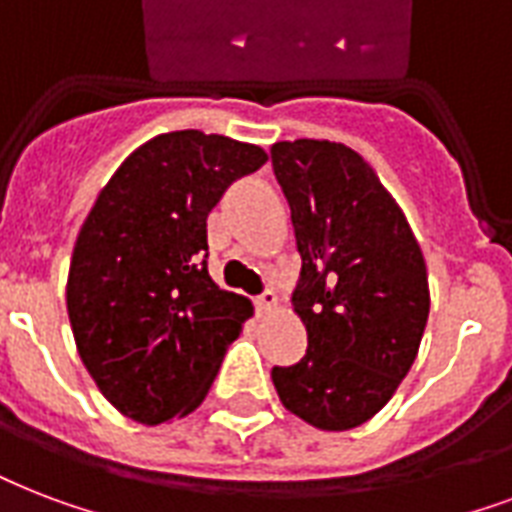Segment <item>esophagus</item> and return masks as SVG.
Here are the masks:
<instances>
[{"mask_svg": "<svg viewBox=\"0 0 512 512\" xmlns=\"http://www.w3.org/2000/svg\"><path fill=\"white\" fill-rule=\"evenodd\" d=\"M276 303H279V298H276V292H273V290H265L263 295H257V298H255L257 311H263V314L273 311V308H276Z\"/></svg>", "mask_w": 512, "mask_h": 512, "instance_id": "obj_1", "label": "esophagus"}]
</instances>
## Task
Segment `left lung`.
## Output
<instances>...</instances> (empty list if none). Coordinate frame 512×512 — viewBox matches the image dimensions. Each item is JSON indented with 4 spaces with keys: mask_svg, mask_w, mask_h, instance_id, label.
Instances as JSON below:
<instances>
[{
    "mask_svg": "<svg viewBox=\"0 0 512 512\" xmlns=\"http://www.w3.org/2000/svg\"><path fill=\"white\" fill-rule=\"evenodd\" d=\"M303 257L292 308L306 357L273 368L279 400L327 432L354 429L408 376L429 317L427 265L403 209L360 152L327 139L271 147Z\"/></svg>",
    "mask_w": 512,
    "mask_h": 512,
    "instance_id": "obj_1",
    "label": "left lung"
}]
</instances>
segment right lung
<instances>
[{
	"label": "right lung",
	"mask_w": 512,
	"mask_h": 512,
	"mask_svg": "<svg viewBox=\"0 0 512 512\" xmlns=\"http://www.w3.org/2000/svg\"><path fill=\"white\" fill-rule=\"evenodd\" d=\"M263 147L171 131L120 163L85 217L66 279L74 343L99 392L139 424L204 403L252 300L206 268V217Z\"/></svg>",
	"instance_id": "add662e5"
}]
</instances>
